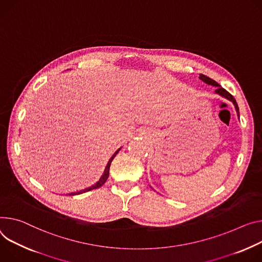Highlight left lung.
<instances>
[{"instance_id":"8db88e82","label":"left lung","mask_w":262,"mask_h":262,"mask_svg":"<svg viewBox=\"0 0 262 262\" xmlns=\"http://www.w3.org/2000/svg\"><path fill=\"white\" fill-rule=\"evenodd\" d=\"M200 79H201V80H203L204 82L208 83V84H211V85L216 86L215 93H216V94H219V95H221V96H223V97H225V98L229 99L230 101H232V102H233V104L235 105L236 111H237V115H238V117H239V111H238L239 108H238V105H237V102H236L235 98L232 96V95H231L228 91H226L224 88H222V86H221L216 81H214L213 79H211V78H209V77H207V76H205V75H203V74H201V75H200Z\"/></svg>"}]
</instances>
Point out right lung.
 I'll return each instance as SVG.
<instances>
[{"instance_id": "add662e5", "label": "right lung", "mask_w": 262, "mask_h": 262, "mask_svg": "<svg viewBox=\"0 0 262 262\" xmlns=\"http://www.w3.org/2000/svg\"><path fill=\"white\" fill-rule=\"evenodd\" d=\"M120 150V148H119L113 156H112V158L110 159V161L107 162V165H106V167H105V170H104V172H103V174H102V177L100 178V180L95 184V185H93V186H91V187H89V188H85V189H83V190H81V191H77V192H74V193H70L69 195H75V194H80V193H84V192H88V191H90V190H93V189H97V188H99V187H101L105 182H106V180H107V178H108V174H110V166H111V163H112V161H113V159L116 157V155L118 154V151Z\"/></svg>"}]
</instances>
